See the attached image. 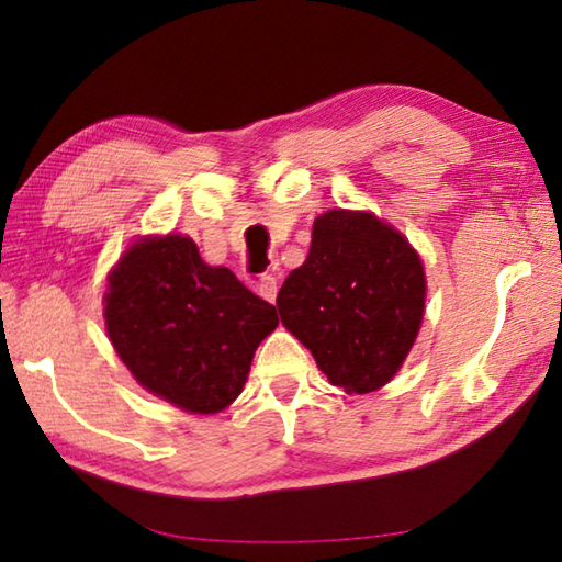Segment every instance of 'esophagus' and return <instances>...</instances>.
<instances>
[{
    "label": "esophagus",
    "mask_w": 562,
    "mask_h": 562,
    "mask_svg": "<svg viewBox=\"0 0 562 562\" xmlns=\"http://www.w3.org/2000/svg\"><path fill=\"white\" fill-rule=\"evenodd\" d=\"M256 291H259V296L263 301L273 303L276 301V293H279V283H276V276H263V279L259 281V286H256Z\"/></svg>",
    "instance_id": "esophagus-1"
}]
</instances>
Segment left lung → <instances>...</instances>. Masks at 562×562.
Returning <instances> with one entry per match:
<instances>
[{"instance_id":"obj_1","label":"left lung","mask_w":562,"mask_h":562,"mask_svg":"<svg viewBox=\"0 0 562 562\" xmlns=\"http://www.w3.org/2000/svg\"><path fill=\"white\" fill-rule=\"evenodd\" d=\"M281 324L346 393L389 383L416 344L426 273L408 238L371 211L330 209L276 299Z\"/></svg>"}]
</instances>
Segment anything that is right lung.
Segmentation results:
<instances>
[{"instance_id": "1", "label": "right lung", "mask_w": 562, "mask_h": 562, "mask_svg": "<svg viewBox=\"0 0 562 562\" xmlns=\"http://www.w3.org/2000/svg\"><path fill=\"white\" fill-rule=\"evenodd\" d=\"M109 341L146 391L189 413L238 398L254 353L279 316L189 236H144L109 271Z\"/></svg>"}]
</instances>
